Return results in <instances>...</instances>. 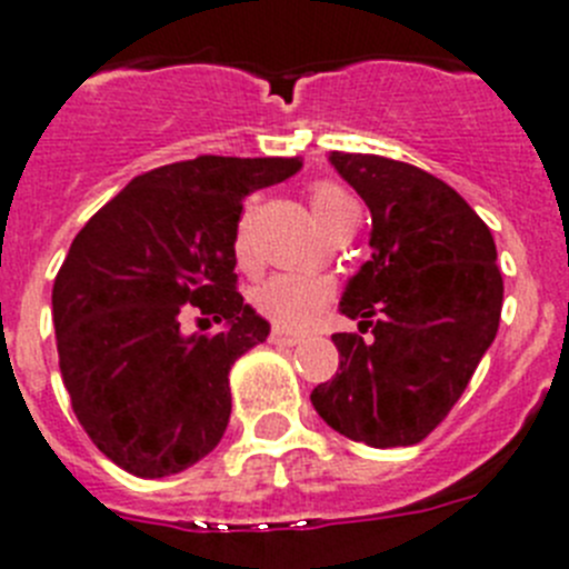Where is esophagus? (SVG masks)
Returning a JSON list of instances; mask_svg holds the SVG:
<instances>
[{"label":"esophagus","mask_w":569,"mask_h":569,"mask_svg":"<svg viewBox=\"0 0 569 569\" xmlns=\"http://www.w3.org/2000/svg\"><path fill=\"white\" fill-rule=\"evenodd\" d=\"M300 340H303V337L291 335V331H283V329H274L272 335H269V342H272V346H297Z\"/></svg>","instance_id":"obj_1"}]
</instances>
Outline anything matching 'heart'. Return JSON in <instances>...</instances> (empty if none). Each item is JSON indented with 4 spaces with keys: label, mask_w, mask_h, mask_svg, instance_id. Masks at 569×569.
Instances as JSON below:
<instances>
[{
    "label": "heart",
    "mask_w": 569,
    "mask_h": 569,
    "mask_svg": "<svg viewBox=\"0 0 569 569\" xmlns=\"http://www.w3.org/2000/svg\"><path fill=\"white\" fill-rule=\"evenodd\" d=\"M309 203L315 212V221L320 227L335 218L340 209L351 207V196L346 189L337 187L331 181H317L309 189ZM234 260L240 266H247L252 260V229H249V218L238 223L232 240ZM331 300V283L326 278H315V274H272L266 278L258 289L252 291L254 309L272 322L283 326V329H306L309 322L317 320L326 303Z\"/></svg>",
    "instance_id": "b5f03b06"
}]
</instances>
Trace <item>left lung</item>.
I'll return each mask as SVG.
<instances>
[{
	"mask_svg": "<svg viewBox=\"0 0 569 569\" xmlns=\"http://www.w3.org/2000/svg\"><path fill=\"white\" fill-rule=\"evenodd\" d=\"M371 209V260L340 311L360 335H335L340 368L311 391L337 433L371 448L417 445L448 417L493 342L501 272L488 223L431 172L362 152H331Z\"/></svg>",
	"mask_w": 569,
	"mask_h": 569,
	"instance_id": "obj_1",
	"label": "left lung"
}]
</instances>
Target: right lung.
I'll use <instances>...</instances> for the list:
<instances>
[{
	"instance_id": "right-lung-1",
	"label": "right lung",
	"mask_w": 569,
	"mask_h": 569,
	"mask_svg": "<svg viewBox=\"0 0 569 569\" xmlns=\"http://www.w3.org/2000/svg\"><path fill=\"white\" fill-rule=\"evenodd\" d=\"M300 167L223 156L167 163L132 178L70 243L53 283L61 380L87 437L127 473H181L221 442L229 371L269 337L234 274L243 198ZM189 313L224 329L183 336Z\"/></svg>"
}]
</instances>
